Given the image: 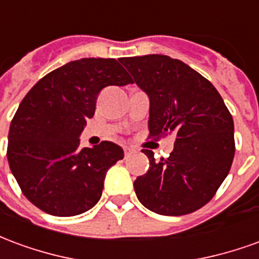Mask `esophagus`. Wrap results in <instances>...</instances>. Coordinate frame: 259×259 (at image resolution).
Listing matches in <instances>:
<instances>
[{"mask_svg":"<svg viewBox=\"0 0 259 259\" xmlns=\"http://www.w3.org/2000/svg\"><path fill=\"white\" fill-rule=\"evenodd\" d=\"M124 157H130L132 154H135V152H137V150L136 148H133V147H124Z\"/></svg>","mask_w":259,"mask_h":259,"instance_id":"obj_1","label":"esophagus"}]
</instances>
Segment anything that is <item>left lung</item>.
<instances>
[{"label": "left lung", "mask_w": 259, "mask_h": 259, "mask_svg": "<svg viewBox=\"0 0 259 259\" xmlns=\"http://www.w3.org/2000/svg\"><path fill=\"white\" fill-rule=\"evenodd\" d=\"M150 98V137H175L168 159L135 180L137 198L150 211L179 217L200 209L228 176L234 157L233 118L209 80L166 55L122 58Z\"/></svg>", "instance_id": "1"}]
</instances>
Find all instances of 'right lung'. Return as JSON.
I'll return each instance as SVG.
<instances>
[{"mask_svg":"<svg viewBox=\"0 0 259 259\" xmlns=\"http://www.w3.org/2000/svg\"><path fill=\"white\" fill-rule=\"evenodd\" d=\"M133 83L113 58H83L55 69L20 102L8 135L9 168L31 204L55 217L89 211L101 198L104 179L123 158L115 143L80 148V133L108 85Z\"/></svg>","mask_w":259,"mask_h":259,"instance_id":"1","label":"right lung"}]
</instances>
